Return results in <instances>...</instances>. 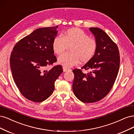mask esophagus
I'll return each instance as SVG.
<instances>
[{
    "label": "esophagus",
    "mask_w": 134,
    "mask_h": 134,
    "mask_svg": "<svg viewBox=\"0 0 134 134\" xmlns=\"http://www.w3.org/2000/svg\"><path fill=\"white\" fill-rule=\"evenodd\" d=\"M70 70V69L68 68H67V67H63V71H64V72H66L67 71H68V70Z\"/></svg>",
    "instance_id": "1"
}]
</instances>
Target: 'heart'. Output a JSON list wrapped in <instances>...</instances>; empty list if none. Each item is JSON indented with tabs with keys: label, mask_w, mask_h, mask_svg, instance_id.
Segmentation results:
<instances>
[{
	"label": "heart",
	"mask_w": 134,
	"mask_h": 134,
	"mask_svg": "<svg viewBox=\"0 0 134 134\" xmlns=\"http://www.w3.org/2000/svg\"><path fill=\"white\" fill-rule=\"evenodd\" d=\"M67 45H71V52L61 54L58 62L65 67H71L79 63L88 61L92 58L97 49V42L89 37L83 30L78 28L69 29L64 32L62 37L55 36L52 42V49L54 53L61 54Z\"/></svg>",
	"instance_id": "b5f03b06"
}]
</instances>
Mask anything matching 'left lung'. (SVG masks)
Wrapping results in <instances>:
<instances>
[{"instance_id": "8db88e82", "label": "left lung", "mask_w": 134, "mask_h": 134, "mask_svg": "<svg viewBox=\"0 0 134 134\" xmlns=\"http://www.w3.org/2000/svg\"><path fill=\"white\" fill-rule=\"evenodd\" d=\"M97 42V49L91 59L82 67L88 70H73L75 78L72 88L81 101L92 103L101 100L109 93L117 77L120 67L118 47L103 30L90 28Z\"/></svg>"}]
</instances>
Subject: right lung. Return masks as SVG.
<instances>
[{
    "label": "right lung",
    "instance_id": "add662e5",
    "mask_svg": "<svg viewBox=\"0 0 134 134\" xmlns=\"http://www.w3.org/2000/svg\"><path fill=\"white\" fill-rule=\"evenodd\" d=\"M57 28L58 25L35 30L17 42L12 52L10 66L14 82L23 96L33 102L48 98L63 72L61 65L45 70L57 61L52 42Z\"/></svg>",
    "mask_w": 134,
    "mask_h": 134
}]
</instances>
